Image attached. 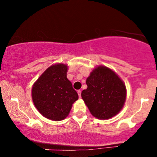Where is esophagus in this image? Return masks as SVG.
I'll return each mask as SVG.
<instances>
[{
  "mask_svg": "<svg viewBox=\"0 0 157 157\" xmlns=\"http://www.w3.org/2000/svg\"><path fill=\"white\" fill-rule=\"evenodd\" d=\"M78 96H79V98H81V90H78Z\"/></svg>",
  "mask_w": 157,
  "mask_h": 157,
  "instance_id": "34e87169",
  "label": "esophagus"
}]
</instances>
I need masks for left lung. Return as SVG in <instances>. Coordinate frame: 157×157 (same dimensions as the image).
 Segmentation results:
<instances>
[{"mask_svg":"<svg viewBox=\"0 0 157 157\" xmlns=\"http://www.w3.org/2000/svg\"><path fill=\"white\" fill-rule=\"evenodd\" d=\"M86 84L81 97L94 117L108 119L121 111L126 100V87L112 70L105 66L96 68Z\"/></svg>","mask_w":157,"mask_h":157,"instance_id":"left-lung-1","label":"left lung"}]
</instances>
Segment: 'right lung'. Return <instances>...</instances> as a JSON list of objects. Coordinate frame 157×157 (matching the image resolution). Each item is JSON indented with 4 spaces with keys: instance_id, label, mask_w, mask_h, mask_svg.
<instances>
[{
    "instance_id": "obj_1",
    "label": "right lung",
    "mask_w": 157,
    "mask_h": 157,
    "mask_svg": "<svg viewBox=\"0 0 157 157\" xmlns=\"http://www.w3.org/2000/svg\"><path fill=\"white\" fill-rule=\"evenodd\" d=\"M67 66L59 63L45 71L32 88V98L38 111L47 119L61 121L69 113L78 98L66 77Z\"/></svg>"
}]
</instances>
